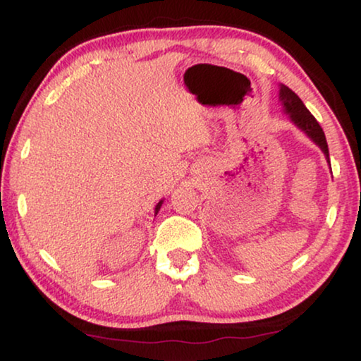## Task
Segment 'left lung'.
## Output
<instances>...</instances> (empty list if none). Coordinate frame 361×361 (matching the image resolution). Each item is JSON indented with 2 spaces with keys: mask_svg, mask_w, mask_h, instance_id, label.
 <instances>
[{
  "mask_svg": "<svg viewBox=\"0 0 361 361\" xmlns=\"http://www.w3.org/2000/svg\"><path fill=\"white\" fill-rule=\"evenodd\" d=\"M279 102L283 105L284 113H288L289 120L294 123L295 126L299 128L300 131H304L307 137H310L315 145H317L320 149H322L325 159L330 164V157H329V146H327V140H325L324 130L320 128L317 120L310 115V111L305 108L302 100L295 95V93L290 90L289 87H286L281 83L279 85Z\"/></svg>",
  "mask_w": 361,
  "mask_h": 361,
  "instance_id": "8db88e82",
  "label": "left lung"
}]
</instances>
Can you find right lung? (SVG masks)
I'll use <instances>...</instances> for the list:
<instances>
[{"instance_id":"1","label":"right lung","mask_w":361,"mask_h":361,"mask_svg":"<svg viewBox=\"0 0 361 361\" xmlns=\"http://www.w3.org/2000/svg\"><path fill=\"white\" fill-rule=\"evenodd\" d=\"M162 202H164V200H159V204L156 205V209H154V215H157V212L161 210V205H162Z\"/></svg>"}]
</instances>
